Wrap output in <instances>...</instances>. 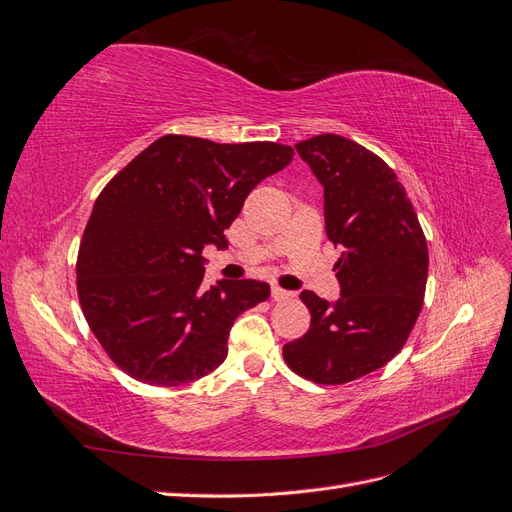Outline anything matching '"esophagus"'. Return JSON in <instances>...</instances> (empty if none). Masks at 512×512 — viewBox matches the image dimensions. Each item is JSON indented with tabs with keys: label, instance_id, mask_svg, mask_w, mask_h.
I'll list each match as a JSON object with an SVG mask.
<instances>
[{
	"label": "esophagus",
	"instance_id": "1",
	"mask_svg": "<svg viewBox=\"0 0 512 512\" xmlns=\"http://www.w3.org/2000/svg\"><path fill=\"white\" fill-rule=\"evenodd\" d=\"M271 297H273L275 301H288V299L294 297V292L284 290V288H280V286H273V288H271Z\"/></svg>",
	"mask_w": 512,
	"mask_h": 512
}]
</instances>
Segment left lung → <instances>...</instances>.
I'll use <instances>...</instances> for the list:
<instances>
[{"label": "left lung", "mask_w": 512, "mask_h": 512, "mask_svg": "<svg viewBox=\"0 0 512 512\" xmlns=\"http://www.w3.org/2000/svg\"><path fill=\"white\" fill-rule=\"evenodd\" d=\"M324 188V228L344 247L335 262L342 297L301 292L312 322L284 346L305 380L346 384L389 363L421 314L427 241L397 175L376 153L337 134L294 145Z\"/></svg>", "instance_id": "1"}]
</instances>
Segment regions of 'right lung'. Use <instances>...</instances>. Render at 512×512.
Listing matches in <instances>:
<instances>
[{
	"label": "right lung",
	"mask_w": 512,
	"mask_h": 512,
	"mask_svg": "<svg viewBox=\"0 0 512 512\" xmlns=\"http://www.w3.org/2000/svg\"><path fill=\"white\" fill-rule=\"evenodd\" d=\"M292 156L277 143L166 134L108 181L83 232L76 288L89 329L119 369L151 386H179L224 363L232 322L271 288L220 280L207 290L203 250L228 245L224 230L247 194Z\"/></svg>",
	"instance_id": "add662e5"
}]
</instances>
